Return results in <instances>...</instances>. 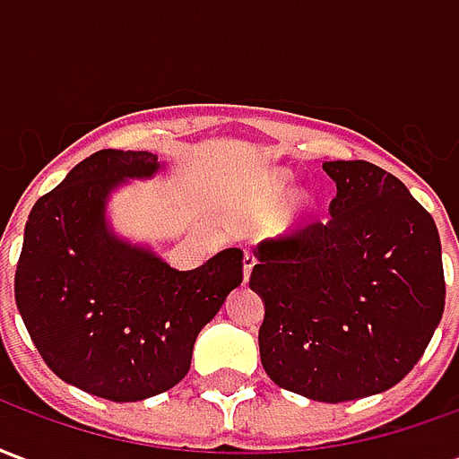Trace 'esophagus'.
Instances as JSON below:
<instances>
[{
    "label": "esophagus",
    "mask_w": 459,
    "mask_h": 459,
    "mask_svg": "<svg viewBox=\"0 0 459 459\" xmlns=\"http://www.w3.org/2000/svg\"><path fill=\"white\" fill-rule=\"evenodd\" d=\"M253 265H255V253H253V250H246V253H243V280L250 278Z\"/></svg>",
    "instance_id": "obj_1"
}]
</instances>
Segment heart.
<instances>
[{
  "label": "heart",
  "instance_id": "1",
  "mask_svg": "<svg viewBox=\"0 0 459 459\" xmlns=\"http://www.w3.org/2000/svg\"><path fill=\"white\" fill-rule=\"evenodd\" d=\"M288 186H290L288 174H275V177L268 181V196L270 199H280V196H285V194H288ZM298 204H305V201H298Z\"/></svg>",
  "mask_w": 459,
  "mask_h": 459
}]
</instances>
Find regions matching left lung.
Here are the masks:
<instances>
[{"mask_svg":"<svg viewBox=\"0 0 459 459\" xmlns=\"http://www.w3.org/2000/svg\"><path fill=\"white\" fill-rule=\"evenodd\" d=\"M332 219L263 240L250 273L265 317L260 361L292 394L342 403L384 394L430 344L445 309L433 216L371 161H325Z\"/></svg>","mask_w":459,"mask_h":459,"instance_id":"obj_1","label":"left lung"}]
</instances>
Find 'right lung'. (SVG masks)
<instances>
[{"instance_id": "right-lung-1", "label": "right lung", "mask_w": 459, "mask_h": 459, "mask_svg": "<svg viewBox=\"0 0 459 459\" xmlns=\"http://www.w3.org/2000/svg\"><path fill=\"white\" fill-rule=\"evenodd\" d=\"M152 152L100 150L36 201L14 278L19 315L48 368L115 403L169 391L189 374L199 332L243 280V250L177 270L120 238L108 201L130 179H152Z\"/></svg>"}]
</instances>
